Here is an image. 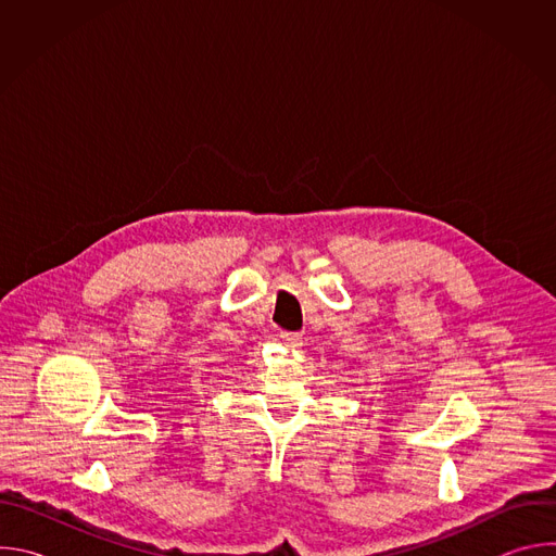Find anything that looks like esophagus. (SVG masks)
<instances>
[{
  "label": "esophagus",
  "instance_id": "34e87169",
  "mask_svg": "<svg viewBox=\"0 0 556 556\" xmlns=\"http://www.w3.org/2000/svg\"><path fill=\"white\" fill-rule=\"evenodd\" d=\"M281 343H286V348H299L301 345V334L299 332H279Z\"/></svg>",
  "mask_w": 556,
  "mask_h": 556
}]
</instances>
